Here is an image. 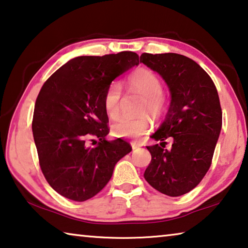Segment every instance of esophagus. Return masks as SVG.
I'll use <instances>...</instances> for the list:
<instances>
[{
    "instance_id": "obj_1",
    "label": "esophagus",
    "mask_w": 248,
    "mask_h": 248,
    "mask_svg": "<svg viewBox=\"0 0 248 248\" xmlns=\"http://www.w3.org/2000/svg\"><path fill=\"white\" fill-rule=\"evenodd\" d=\"M141 145H142V144H141L140 142H137V141H132V142H131V147H132L133 150H136V149L140 148Z\"/></svg>"
}]
</instances>
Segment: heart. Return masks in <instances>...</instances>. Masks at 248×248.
Returning a JSON list of instances; mask_svg holds the SVG:
<instances>
[{
	"mask_svg": "<svg viewBox=\"0 0 248 248\" xmlns=\"http://www.w3.org/2000/svg\"><path fill=\"white\" fill-rule=\"evenodd\" d=\"M128 85L132 92L144 97L141 104V111L148 110L152 116H159L163 110V92L160 78L149 69H138L128 78ZM123 85L119 81H112L104 96V109L110 119H116L120 113V98ZM151 121L147 115L139 117H121L111 124V133L118 138H135L139 137L150 128Z\"/></svg>",
	"mask_w": 248,
	"mask_h": 248,
	"instance_id": "1",
	"label": "heart"
}]
</instances>
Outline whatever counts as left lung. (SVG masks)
Here are the masks:
<instances>
[{
  "mask_svg": "<svg viewBox=\"0 0 248 248\" xmlns=\"http://www.w3.org/2000/svg\"><path fill=\"white\" fill-rule=\"evenodd\" d=\"M140 62L158 73L168 85L170 107L153 135L160 141L147 149L151 162L144 179L169 196L187 193L209 171L222 128V109L213 80L198 62L180 54H148ZM172 147L165 149V140Z\"/></svg>",
  "mask_w": 248,
  "mask_h": 248,
  "instance_id": "8db88e82",
  "label": "left lung"
}]
</instances>
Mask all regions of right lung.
<instances>
[{
  "label": "right lung",
  "instance_id": "right-lung-1",
  "mask_svg": "<svg viewBox=\"0 0 248 248\" xmlns=\"http://www.w3.org/2000/svg\"><path fill=\"white\" fill-rule=\"evenodd\" d=\"M136 65L139 56L133 52L79 56L43 85L32 130L43 174L57 193L76 202L92 199L111 179L118 161L131 151L124 140H106L104 96L113 79ZM92 136L100 140L96 147L85 143Z\"/></svg>",
  "mask_w": 248,
  "mask_h": 248
}]
</instances>
